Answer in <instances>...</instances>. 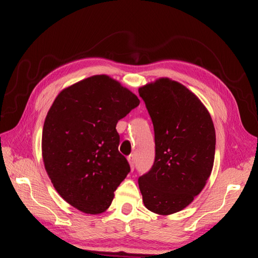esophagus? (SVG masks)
I'll list each match as a JSON object with an SVG mask.
<instances>
[{
  "instance_id": "esophagus-1",
  "label": "esophagus",
  "mask_w": 258,
  "mask_h": 258,
  "mask_svg": "<svg viewBox=\"0 0 258 258\" xmlns=\"http://www.w3.org/2000/svg\"><path fill=\"white\" fill-rule=\"evenodd\" d=\"M128 163H130V166H131V169H134V166H135V157H134V155H130L128 156Z\"/></svg>"
}]
</instances>
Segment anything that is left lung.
<instances>
[{
    "instance_id": "8db88e82",
    "label": "left lung",
    "mask_w": 258,
    "mask_h": 258,
    "mask_svg": "<svg viewBox=\"0 0 258 258\" xmlns=\"http://www.w3.org/2000/svg\"><path fill=\"white\" fill-rule=\"evenodd\" d=\"M155 130L156 157L139 177L146 208L171 215L194 202L211 176L215 128L197 95L176 81L161 77L139 89Z\"/></svg>"
}]
</instances>
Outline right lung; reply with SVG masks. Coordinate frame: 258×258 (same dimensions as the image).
<instances>
[{
	"instance_id": "1",
	"label": "right lung",
	"mask_w": 258,
	"mask_h": 258,
	"mask_svg": "<svg viewBox=\"0 0 258 258\" xmlns=\"http://www.w3.org/2000/svg\"><path fill=\"white\" fill-rule=\"evenodd\" d=\"M139 103L107 75L77 82L54 99L43 126V163L56 192L78 211L106 212L130 173L116 125Z\"/></svg>"
}]
</instances>
